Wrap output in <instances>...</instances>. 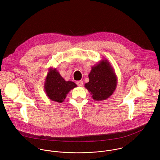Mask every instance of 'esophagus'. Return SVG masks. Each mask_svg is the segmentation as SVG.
<instances>
[{
  "label": "esophagus",
  "mask_w": 160,
  "mask_h": 160,
  "mask_svg": "<svg viewBox=\"0 0 160 160\" xmlns=\"http://www.w3.org/2000/svg\"><path fill=\"white\" fill-rule=\"evenodd\" d=\"M76 84H77V85H78V86L81 87V86H83V81H77V82H76Z\"/></svg>",
  "instance_id": "esophagus-1"
}]
</instances>
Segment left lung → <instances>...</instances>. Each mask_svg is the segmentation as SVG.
Listing matches in <instances>:
<instances>
[{"label":"left lung","instance_id":"left-lung-1","mask_svg":"<svg viewBox=\"0 0 160 160\" xmlns=\"http://www.w3.org/2000/svg\"><path fill=\"white\" fill-rule=\"evenodd\" d=\"M89 81L84 87L95 101L108 98L116 90L118 79L114 69L106 59L102 60L92 67L89 74Z\"/></svg>","mask_w":160,"mask_h":160}]
</instances>
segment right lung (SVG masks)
<instances>
[{
	"instance_id": "add662e5",
	"label": "right lung",
	"mask_w": 160,
	"mask_h": 160,
	"mask_svg": "<svg viewBox=\"0 0 160 160\" xmlns=\"http://www.w3.org/2000/svg\"><path fill=\"white\" fill-rule=\"evenodd\" d=\"M77 87L72 81H66L56 68H50L44 82V91L51 100L62 103L71 89Z\"/></svg>"
}]
</instances>
